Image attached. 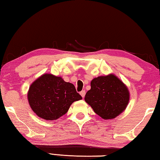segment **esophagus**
<instances>
[{
	"mask_svg": "<svg viewBox=\"0 0 160 160\" xmlns=\"http://www.w3.org/2000/svg\"><path fill=\"white\" fill-rule=\"evenodd\" d=\"M85 90H82V91H81L80 92V95L81 96H82V98H83V97H85Z\"/></svg>",
	"mask_w": 160,
	"mask_h": 160,
	"instance_id": "esophagus-1",
	"label": "esophagus"
}]
</instances>
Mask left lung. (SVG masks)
<instances>
[{
  "instance_id": "1",
  "label": "left lung",
  "mask_w": 160,
  "mask_h": 160,
  "mask_svg": "<svg viewBox=\"0 0 160 160\" xmlns=\"http://www.w3.org/2000/svg\"><path fill=\"white\" fill-rule=\"evenodd\" d=\"M90 85L85 100L100 117L114 118L126 109L130 99L128 89L116 75L95 78Z\"/></svg>"
}]
</instances>
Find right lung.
<instances>
[{"label":"right lung","instance_id":"obj_1","mask_svg":"<svg viewBox=\"0 0 160 160\" xmlns=\"http://www.w3.org/2000/svg\"><path fill=\"white\" fill-rule=\"evenodd\" d=\"M28 99L33 112L45 120H56L66 113L72 103L82 99L75 86L61 77L45 73L29 87Z\"/></svg>","mask_w":160,"mask_h":160}]
</instances>
